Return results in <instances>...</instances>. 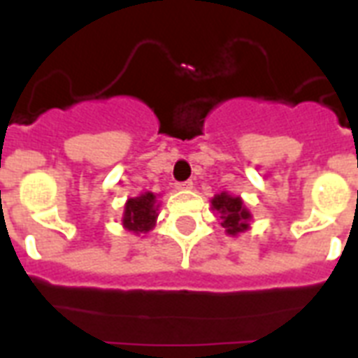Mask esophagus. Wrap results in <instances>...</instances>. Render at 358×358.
<instances>
[{"mask_svg": "<svg viewBox=\"0 0 358 358\" xmlns=\"http://www.w3.org/2000/svg\"><path fill=\"white\" fill-rule=\"evenodd\" d=\"M176 187H178V189H191V187H193V182H191V180L178 182V184H176Z\"/></svg>", "mask_w": 358, "mask_h": 358, "instance_id": "obj_1", "label": "esophagus"}]
</instances>
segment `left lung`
Segmentation results:
<instances>
[{
	"instance_id": "left-lung-1",
	"label": "left lung",
	"mask_w": 358,
	"mask_h": 358,
	"mask_svg": "<svg viewBox=\"0 0 358 358\" xmlns=\"http://www.w3.org/2000/svg\"><path fill=\"white\" fill-rule=\"evenodd\" d=\"M212 206L219 212V215H221V227L229 234L236 236L247 230L250 213L245 210L243 202H241L239 196H230L229 193H221V195L213 196Z\"/></svg>"
}]
</instances>
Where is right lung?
I'll use <instances>...</instances> for the list:
<instances>
[{"label": "right lung", "mask_w": 358, "mask_h": 358, "mask_svg": "<svg viewBox=\"0 0 358 358\" xmlns=\"http://www.w3.org/2000/svg\"><path fill=\"white\" fill-rule=\"evenodd\" d=\"M156 195L145 193L126 202L122 224L135 234H145L156 223Z\"/></svg>", "instance_id": "1"}]
</instances>
